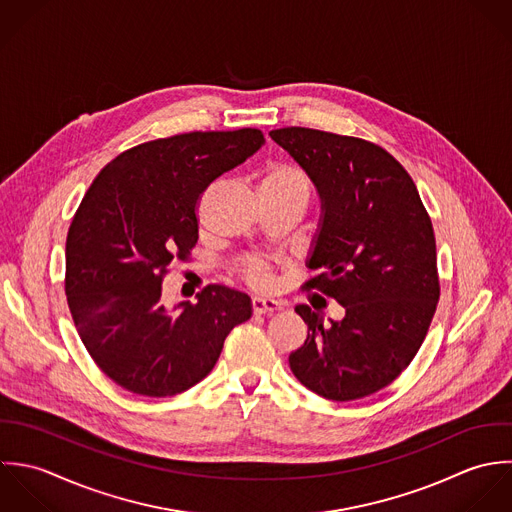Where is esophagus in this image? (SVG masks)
Wrapping results in <instances>:
<instances>
[{
    "mask_svg": "<svg viewBox=\"0 0 512 512\" xmlns=\"http://www.w3.org/2000/svg\"><path fill=\"white\" fill-rule=\"evenodd\" d=\"M251 307H253V312H255V314H269V312H277V310H281L283 305H281V303H277V301H273V299L255 297V299L251 301Z\"/></svg>",
    "mask_w": 512,
    "mask_h": 512,
    "instance_id": "esophagus-1",
    "label": "esophagus"
}]
</instances>
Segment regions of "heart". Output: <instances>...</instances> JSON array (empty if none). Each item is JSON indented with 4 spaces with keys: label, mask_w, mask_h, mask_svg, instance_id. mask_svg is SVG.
Returning <instances> with one entry per match:
<instances>
[{
    "label": "heart",
    "mask_w": 512,
    "mask_h": 512,
    "mask_svg": "<svg viewBox=\"0 0 512 512\" xmlns=\"http://www.w3.org/2000/svg\"><path fill=\"white\" fill-rule=\"evenodd\" d=\"M261 196L269 198H297L308 204L312 196V180L307 170L289 160H275L269 162L259 180ZM239 277L255 289H267L273 281L271 265L255 255H245L237 263Z\"/></svg>",
    "instance_id": "b5f03b06"
}]
</instances>
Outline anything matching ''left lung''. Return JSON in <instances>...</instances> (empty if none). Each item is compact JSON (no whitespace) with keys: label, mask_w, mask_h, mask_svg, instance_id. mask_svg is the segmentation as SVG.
Listing matches in <instances>:
<instances>
[{"label":"left lung","mask_w":512,"mask_h":512,"mask_svg":"<svg viewBox=\"0 0 512 512\" xmlns=\"http://www.w3.org/2000/svg\"><path fill=\"white\" fill-rule=\"evenodd\" d=\"M316 184L322 225L303 291L346 308L340 322L308 305L305 344L289 356L310 392L350 402L390 386L415 358L439 301L431 217L406 168L382 146L305 126L271 130Z\"/></svg>","instance_id":"8db88e82"}]
</instances>
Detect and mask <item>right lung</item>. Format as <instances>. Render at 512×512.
Returning <instances> with one entry per match:
<instances>
[{"label":"right lung","instance_id":"obj_1","mask_svg":"<svg viewBox=\"0 0 512 512\" xmlns=\"http://www.w3.org/2000/svg\"><path fill=\"white\" fill-rule=\"evenodd\" d=\"M263 142L259 128L150 140L110 160L89 186L67 233L65 295L87 352L124 390H190L251 318L249 297L223 285L170 310L162 283L170 265L192 259L207 186Z\"/></svg>","mask_w":512,"mask_h":512}]
</instances>
